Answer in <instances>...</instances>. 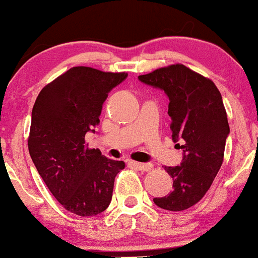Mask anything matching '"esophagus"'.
I'll return each mask as SVG.
<instances>
[{"instance_id": "obj_1", "label": "esophagus", "mask_w": 258, "mask_h": 258, "mask_svg": "<svg viewBox=\"0 0 258 258\" xmlns=\"http://www.w3.org/2000/svg\"><path fill=\"white\" fill-rule=\"evenodd\" d=\"M130 165H132L133 167H136L139 171H150L153 168L152 164H148V162H136V161H131Z\"/></svg>"}]
</instances>
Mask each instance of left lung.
Returning a JSON list of instances; mask_svg holds the SVG:
<instances>
[{"label":"left lung","instance_id":"obj_1","mask_svg":"<svg viewBox=\"0 0 258 258\" xmlns=\"http://www.w3.org/2000/svg\"><path fill=\"white\" fill-rule=\"evenodd\" d=\"M138 80L167 96L172 141L183 152L178 166H165L173 179L172 191L153 201L164 210L183 211L203 199L223 162L229 125L222 96L211 80L182 64Z\"/></svg>","mask_w":258,"mask_h":258}]
</instances>
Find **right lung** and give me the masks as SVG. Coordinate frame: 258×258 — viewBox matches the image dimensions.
Wrapping results in <instances>:
<instances>
[{
  "instance_id": "obj_1",
  "label": "right lung",
  "mask_w": 258,
  "mask_h": 258,
  "mask_svg": "<svg viewBox=\"0 0 258 258\" xmlns=\"http://www.w3.org/2000/svg\"><path fill=\"white\" fill-rule=\"evenodd\" d=\"M127 78L87 67L68 70L37 96L28 146L35 167L64 209L87 217L108 209L114 180L125 162L86 148L108 93Z\"/></svg>"
}]
</instances>
